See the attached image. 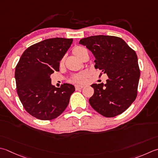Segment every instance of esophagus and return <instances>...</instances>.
Segmentation results:
<instances>
[{
  "instance_id": "esophagus-1",
  "label": "esophagus",
  "mask_w": 158,
  "mask_h": 158,
  "mask_svg": "<svg viewBox=\"0 0 158 158\" xmlns=\"http://www.w3.org/2000/svg\"><path fill=\"white\" fill-rule=\"evenodd\" d=\"M83 88V85H75V89L76 90H79V89H81Z\"/></svg>"
}]
</instances>
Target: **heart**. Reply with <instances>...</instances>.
I'll return each instance as SVG.
<instances>
[{
    "instance_id": "b5f03b06",
    "label": "heart",
    "mask_w": 158,
    "mask_h": 158,
    "mask_svg": "<svg viewBox=\"0 0 158 158\" xmlns=\"http://www.w3.org/2000/svg\"><path fill=\"white\" fill-rule=\"evenodd\" d=\"M73 53L79 57L81 60H83V59L85 57V55L88 54V51L86 50V48L82 46H76V47L73 49ZM64 64V58H61L60 61V66L63 67ZM88 76V73L87 71H83L79 73L75 74L74 75L72 78L70 79V81L74 83H77V84H82L84 83L86 81V78Z\"/></svg>"
}]
</instances>
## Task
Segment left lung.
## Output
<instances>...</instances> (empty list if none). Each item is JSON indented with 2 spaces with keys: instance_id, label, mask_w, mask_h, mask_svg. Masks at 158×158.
Returning a JSON list of instances; mask_svg holds the SVG:
<instances>
[{
  "instance_id": "8db88e82",
  "label": "left lung",
  "mask_w": 158,
  "mask_h": 158,
  "mask_svg": "<svg viewBox=\"0 0 158 158\" xmlns=\"http://www.w3.org/2000/svg\"><path fill=\"white\" fill-rule=\"evenodd\" d=\"M79 44L85 46L94 54L95 69H100L109 77L106 84L91 85L94 92L89 99V104L107 118L121 114L138 94L140 70L135 51L116 36H90L81 39Z\"/></svg>"
}]
</instances>
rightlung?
<instances>
[{
  "mask_svg": "<svg viewBox=\"0 0 158 158\" xmlns=\"http://www.w3.org/2000/svg\"><path fill=\"white\" fill-rule=\"evenodd\" d=\"M73 39L44 40L27 48L15 66L16 91L27 112L42 120L56 118L66 110L75 89L66 83L57 88L51 75L60 71V61Z\"/></svg>",
  "mask_w": 158,
  "mask_h": 158,
  "instance_id": "right-lung-1",
  "label": "right lung"
}]
</instances>
